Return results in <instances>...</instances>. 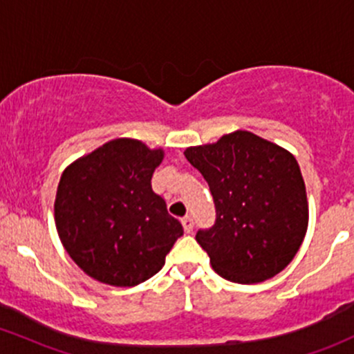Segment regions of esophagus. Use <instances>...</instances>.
I'll return each mask as SVG.
<instances>
[{"label":"esophagus","mask_w":354,"mask_h":354,"mask_svg":"<svg viewBox=\"0 0 354 354\" xmlns=\"http://www.w3.org/2000/svg\"><path fill=\"white\" fill-rule=\"evenodd\" d=\"M181 224H183V229H185V232H187V234L192 232L193 227H195V222H193V218L189 217V215L181 218Z\"/></svg>","instance_id":"esophagus-1"}]
</instances>
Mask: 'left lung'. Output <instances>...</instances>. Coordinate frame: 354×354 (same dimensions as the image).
<instances>
[{"label": "left lung", "instance_id": "obj_1", "mask_svg": "<svg viewBox=\"0 0 354 354\" xmlns=\"http://www.w3.org/2000/svg\"><path fill=\"white\" fill-rule=\"evenodd\" d=\"M215 203V224L196 232L212 268L234 283H259L285 270L308 224L305 183L297 159L248 130L215 144L188 147Z\"/></svg>", "mask_w": 354, "mask_h": 354}]
</instances>
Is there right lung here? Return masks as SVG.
<instances>
[{"instance_id":"1","label":"right lung","mask_w":354,"mask_h":354,"mask_svg":"<svg viewBox=\"0 0 354 354\" xmlns=\"http://www.w3.org/2000/svg\"><path fill=\"white\" fill-rule=\"evenodd\" d=\"M162 158V149L113 139L62 173L55 227L73 261L95 280L142 283L165 266L166 254L183 236V225L151 187Z\"/></svg>"}]
</instances>
